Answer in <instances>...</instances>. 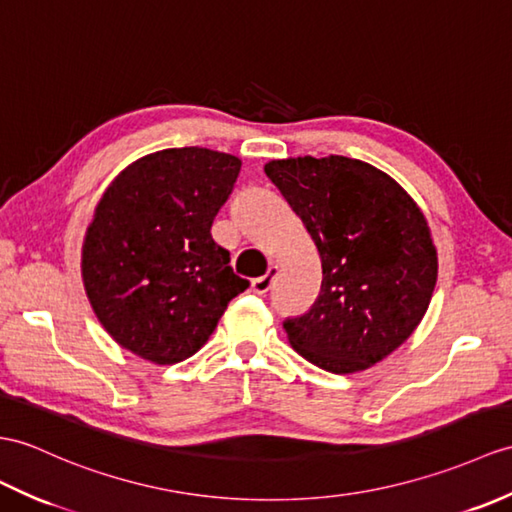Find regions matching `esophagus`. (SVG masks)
Returning <instances> with one entry per match:
<instances>
[{
  "label": "esophagus",
  "mask_w": 512,
  "mask_h": 512,
  "mask_svg": "<svg viewBox=\"0 0 512 512\" xmlns=\"http://www.w3.org/2000/svg\"><path fill=\"white\" fill-rule=\"evenodd\" d=\"M275 275H277V266H270L264 277L253 279L251 290H253L255 294H266V292L270 290V285H272V279H275Z\"/></svg>",
  "instance_id": "obj_1"
}]
</instances>
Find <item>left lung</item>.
<instances>
[{"mask_svg": "<svg viewBox=\"0 0 512 512\" xmlns=\"http://www.w3.org/2000/svg\"><path fill=\"white\" fill-rule=\"evenodd\" d=\"M318 248L312 310L283 323L292 349L329 373L382 362L419 327L438 277L430 227L395 178L329 154L264 165Z\"/></svg>", "mask_w": 512, "mask_h": 512, "instance_id": "8db88e82", "label": "left lung"}]
</instances>
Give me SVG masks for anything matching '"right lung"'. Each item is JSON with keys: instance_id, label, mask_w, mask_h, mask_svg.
<instances>
[{"instance_id": "obj_1", "label": "right lung", "mask_w": 512, "mask_h": 512, "mask_svg": "<svg viewBox=\"0 0 512 512\" xmlns=\"http://www.w3.org/2000/svg\"><path fill=\"white\" fill-rule=\"evenodd\" d=\"M242 161L209 148L146 154L104 189L82 240V283L109 336L152 364L183 362L248 288L211 224Z\"/></svg>"}]
</instances>
